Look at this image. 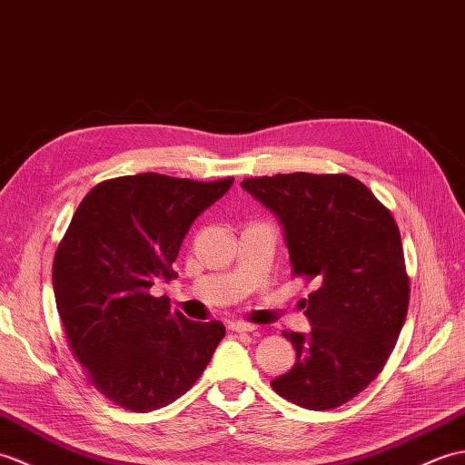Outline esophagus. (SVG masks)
Masks as SVG:
<instances>
[{"instance_id":"esophagus-1","label":"esophagus","mask_w":465,"mask_h":465,"mask_svg":"<svg viewBox=\"0 0 465 465\" xmlns=\"http://www.w3.org/2000/svg\"><path fill=\"white\" fill-rule=\"evenodd\" d=\"M229 328L232 330V332H239V334H246V332H254L256 326L254 324H246V322H231Z\"/></svg>"}]
</instances>
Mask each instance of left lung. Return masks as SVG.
I'll return each instance as SVG.
<instances>
[{
	"mask_svg": "<svg viewBox=\"0 0 465 465\" xmlns=\"http://www.w3.org/2000/svg\"><path fill=\"white\" fill-rule=\"evenodd\" d=\"M241 187L281 223L292 274L316 284L301 302L311 332H282L296 362L271 386L306 410L342 406L381 372L406 322L410 281L394 216L350 174H274Z\"/></svg>",
	"mask_w": 465,
	"mask_h": 465,
	"instance_id": "obj_1",
	"label": "left lung"
}]
</instances>
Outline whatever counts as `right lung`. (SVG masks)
<instances>
[{
	"instance_id": "obj_1",
	"label": "right lung",
	"mask_w": 465,
	"mask_h": 465,
	"mask_svg": "<svg viewBox=\"0 0 465 465\" xmlns=\"http://www.w3.org/2000/svg\"><path fill=\"white\" fill-rule=\"evenodd\" d=\"M232 183L141 173L99 183L77 206L55 252V302L89 381L117 406L171 404L223 340L221 322H193L151 286L177 276L184 234Z\"/></svg>"
}]
</instances>
